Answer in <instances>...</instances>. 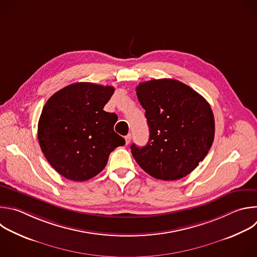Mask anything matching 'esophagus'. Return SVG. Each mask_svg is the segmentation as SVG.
Masks as SVG:
<instances>
[{
	"mask_svg": "<svg viewBox=\"0 0 257 257\" xmlns=\"http://www.w3.org/2000/svg\"><path fill=\"white\" fill-rule=\"evenodd\" d=\"M131 138H132L131 134H128V135H126V136H125V141H126V144H129V143H130V141H131Z\"/></svg>",
	"mask_w": 257,
	"mask_h": 257,
	"instance_id": "34e87169",
	"label": "esophagus"
}]
</instances>
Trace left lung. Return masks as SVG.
Returning <instances> with one entry per match:
<instances>
[{"instance_id": "8db88e82", "label": "left lung", "mask_w": 257, "mask_h": 257, "mask_svg": "<svg viewBox=\"0 0 257 257\" xmlns=\"http://www.w3.org/2000/svg\"><path fill=\"white\" fill-rule=\"evenodd\" d=\"M138 100L145 110L149 140L131 145V152L149 176L163 181L180 180L208 154L215 135L209 103L196 91L173 78L140 82Z\"/></svg>"}]
</instances>
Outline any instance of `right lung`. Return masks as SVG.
Here are the masks:
<instances>
[{"label":"right lung","mask_w":257,"mask_h":257,"mask_svg":"<svg viewBox=\"0 0 257 257\" xmlns=\"http://www.w3.org/2000/svg\"><path fill=\"white\" fill-rule=\"evenodd\" d=\"M115 89L76 82L52 95L38 122V141L56 172L74 182L100 174L110 153L125 144L114 131L117 115L104 111Z\"/></svg>","instance_id":"obj_1"}]
</instances>
